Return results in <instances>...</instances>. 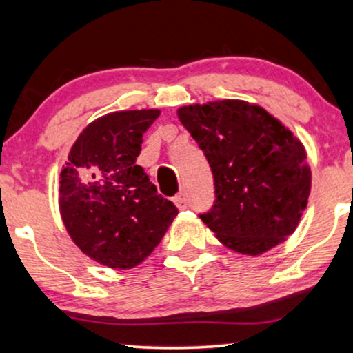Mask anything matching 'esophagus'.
<instances>
[{"instance_id": "esophagus-1", "label": "esophagus", "mask_w": 353, "mask_h": 353, "mask_svg": "<svg viewBox=\"0 0 353 353\" xmlns=\"http://www.w3.org/2000/svg\"><path fill=\"white\" fill-rule=\"evenodd\" d=\"M174 204H176V208L179 209V210H184V209H188V204H189L188 194H185V192H181V194H177V196L174 197Z\"/></svg>"}]
</instances>
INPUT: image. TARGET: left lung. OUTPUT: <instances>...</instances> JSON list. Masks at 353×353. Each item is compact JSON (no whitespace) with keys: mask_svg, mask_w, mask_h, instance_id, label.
I'll return each instance as SVG.
<instances>
[{"mask_svg":"<svg viewBox=\"0 0 353 353\" xmlns=\"http://www.w3.org/2000/svg\"><path fill=\"white\" fill-rule=\"evenodd\" d=\"M210 165L216 202L202 222L222 245L261 255L287 241L309 202L302 141L259 104L209 101L177 109Z\"/></svg>","mask_w":353,"mask_h":353,"instance_id":"8db88e82","label":"left lung"}]
</instances>
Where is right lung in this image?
<instances>
[{
	"instance_id": "add662e5",
	"label": "right lung",
	"mask_w": 353,
	"mask_h": 353,
	"mask_svg": "<svg viewBox=\"0 0 353 353\" xmlns=\"http://www.w3.org/2000/svg\"><path fill=\"white\" fill-rule=\"evenodd\" d=\"M159 109L109 112L89 123L59 174V212L81 252L109 269L139 265L163 241L176 205L136 164Z\"/></svg>"
}]
</instances>
